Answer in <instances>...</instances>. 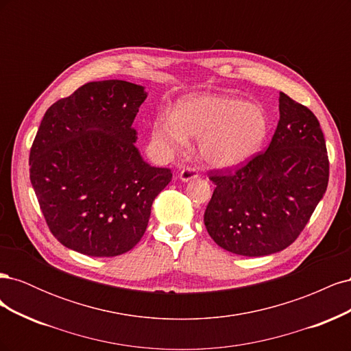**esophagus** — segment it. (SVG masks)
<instances>
[{
  "instance_id": "obj_1",
  "label": "esophagus",
  "mask_w": 351,
  "mask_h": 351,
  "mask_svg": "<svg viewBox=\"0 0 351 351\" xmlns=\"http://www.w3.org/2000/svg\"><path fill=\"white\" fill-rule=\"evenodd\" d=\"M197 176V169L195 167H184L182 171H180V180H182V182H189V180L196 178Z\"/></svg>"
}]
</instances>
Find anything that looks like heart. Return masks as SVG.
<instances>
[{"label": "heart", "instance_id": "heart-1", "mask_svg": "<svg viewBox=\"0 0 351 351\" xmlns=\"http://www.w3.org/2000/svg\"><path fill=\"white\" fill-rule=\"evenodd\" d=\"M269 130L267 112L230 95H196L180 101L174 114H159L154 139L167 154H182L187 137L199 139V154L214 168H234L261 149Z\"/></svg>", "mask_w": 351, "mask_h": 351}]
</instances>
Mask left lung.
Masks as SVG:
<instances>
[{
	"instance_id": "left-lung-1",
	"label": "left lung",
	"mask_w": 351,
	"mask_h": 351,
	"mask_svg": "<svg viewBox=\"0 0 351 351\" xmlns=\"http://www.w3.org/2000/svg\"><path fill=\"white\" fill-rule=\"evenodd\" d=\"M208 176L215 189L204 222L218 246L249 258L281 252L300 236L328 187L321 124L280 92V120L268 149Z\"/></svg>"
}]
</instances>
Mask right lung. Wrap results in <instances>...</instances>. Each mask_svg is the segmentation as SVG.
<instances>
[{"label": "right lung", "instance_id": "1", "mask_svg": "<svg viewBox=\"0 0 351 351\" xmlns=\"http://www.w3.org/2000/svg\"><path fill=\"white\" fill-rule=\"evenodd\" d=\"M145 99L139 84L102 80L47 110L30 147V183L62 246L111 258L145 234L154 200L173 177L134 146L132 125Z\"/></svg>", "mask_w": 351, "mask_h": 351}]
</instances>
